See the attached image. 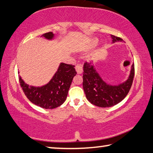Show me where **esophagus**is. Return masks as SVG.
I'll return each mask as SVG.
<instances>
[{
	"instance_id": "1",
	"label": "esophagus",
	"mask_w": 153,
	"mask_h": 153,
	"mask_svg": "<svg viewBox=\"0 0 153 153\" xmlns=\"http://www.w3.org/2000/svg\"><path fill=\"white\" fill-rule=\"evenodd\" d=\"M76 70L77 74H81L83 71V67L81 64H77L76 66Z\"/></svg>"
}]
</instances>
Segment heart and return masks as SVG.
<instances>
[{
  "mask_svg": "<svg viewBox=\"0 0 153 153\" xmlns=\"http://www.w3.org/2000/svg\"><path fill=\"white\" fill-rule=\"evenodd\" d=\"M98 43V39H93L91 40V42H90V46H95Z\"/></svg>",
  "mask_w": 153,
  "mask_h": 153,
  "instance_id": "obj_1",
  "label": "heart"
}]
</instances>
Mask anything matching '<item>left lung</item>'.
Listing matches in <instances>:
<instances>
[{
	"label": "left lung",
	"instance_id": "8db88e82",
	"mask_svg": "<svg viewBox=\"0 0 153 153\" xmlns=\"http://www.w3.org/2000/svg\"><path fill=\"white\" fill-rule=\"evenodd\" d=\"M113 43L122 42L120 37L111 35ZM83 72V88L88 101L97 107H110L118 104L128 94L134 77V64L128 79L119 85H110L104 82L92 63L86 62Z\"/></svg>",
	"mask_w": 153,
	"mask_h": 153
}]
</instances>
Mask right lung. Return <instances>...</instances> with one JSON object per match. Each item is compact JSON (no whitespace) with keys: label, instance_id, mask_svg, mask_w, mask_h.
<instances>
[{"label":"right lung","instance_id":"right-lung-1","mask_svg":"<svg viewBox=\"0 0 153 153\" xmlns=\"http://www.w3.org/2000/svg\"><path fill=\"white\" fill-rule=\"evenodd\" d=\"M42 36L48 40H53L55 34L50 32L44 33ZM74 67L61 63L51 81L41 87L30 86L19 76L21 87L33 104L46 109L56 108L65 101L72 80L77 74Z\"/></svg>","mask_w":153,"mask_h":153}]
</instances>
